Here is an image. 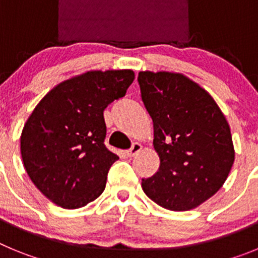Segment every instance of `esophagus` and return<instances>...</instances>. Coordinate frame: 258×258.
Instances as JSON below:
<instances>
[{
    "instance_id": "34e87169",
    "label": "esophagus",
    "mask_w": 258,
    "mask_h": 258,
    "mask_svg": "<svg viewBox=\"0 0 258 258\" xmlns=\"http://www.w3.org/2000/svg\"><path fill=\"white\" fill-rule=\"evenodd\" d=\"M141 150H142V145L138 142H136V143H133V146H132L131 149L127 150L125 154H126L127 157H133V156H136L137 154H140Z\"/></svg>"
}]
</instances>
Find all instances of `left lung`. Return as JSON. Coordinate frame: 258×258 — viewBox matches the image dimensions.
<instances>
[{"mask_svg":"<svg viewBox=\"0 0 258 258\" xmlns=\"http://www.w3.org/2000/svg\"><path fill=\"white\" fill-rule=\"evenodd\" d=\"M141 97L154 122L159 170L142 179L152 202L190 211L217 192L235 159L231 132L207 90L174 72H140Z\"/></svg>","mask_w":258,"mask_h":258,"instance_id":"8db88e82","label":"left lung"}]
</instances>
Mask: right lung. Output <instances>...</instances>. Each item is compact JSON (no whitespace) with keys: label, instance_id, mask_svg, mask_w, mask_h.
I'll use <instances>...</instances> for the list:
<instances>
[{"label":"right lung","instance_id":"add662e5","mask_svg":"<svg viewBox=\"0 0 258 258\" xmlns=\"http://www.w3.org/2000/svg\"><path fill=\"white\" fill-rule=\"evenodd\" d=\"M132 70L88 71L52 88L23 127L20 151L29 178L54 204L76 209L104 191L117 155L104 146L103 111L124 97Z\"/></svg>","mask_w":258,"mask_h":258}]
</instances>
